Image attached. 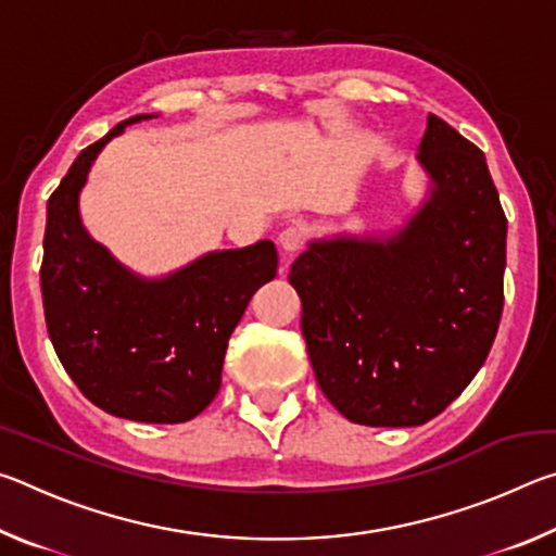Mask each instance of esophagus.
I'll use <instances>...</instances> for the list:
<instances>
[{
  "mask_svg": "<svg viewBox=\"0 0 556 556\" xmlns=\"http://www.w3.org/2000/svg\"><path fill=\"white\" fill-rule=\"evenodd\" d=\"M306 238H308V232H306L304 225L291 223V225H287L285 230L279 232V248L285 250L287 255H294V252H299L301 248H304Z\"/></svg>",
  "mask_w": 556,
  "mask_h": 556,
  "instance_id": "obj_1",
  "label": "esophagus"
}]
</instances>
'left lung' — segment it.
<instances>
[{
	"label": "left lung",
	"instance_id": "1",
	"mask_svg": "<svg viewBox=\"0 0 556 556\" xmlns=\"http://www.w3.org/2000/svg\"><path fill=\"white\" fill-rule=\"evenodd\" d=\"M417 162L429 195L397 232L314 240L289 269L318 388L365 427L444 412L503 314L507 220L483 152L429 115Z\"/></svg>",
	"mask_w": 556,
	"mask_h": 556
}]
</instances>
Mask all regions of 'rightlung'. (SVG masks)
Wrapping results in <instances>:
<instances>
[{
    "mask_svg": "<svg viewBox=\"0 0 556 556\" xmlns=\"http://www.w3.org/2000/svg\"><path fill=\"white\" fill-rule=\"evenodd\" d=\"M119 122L83 149L46 208L41 294L49 338L78 390L108 414L181 425L213 402L228 338L265 281L275 242L208 252L162 279L139 277L83 228L78 199Z\"/></svg>",
    "mask_w": 556,
    "mask_h": 556,
    "instance_id": "obj_1",
    "label": "right lung"
}]
</instances>
